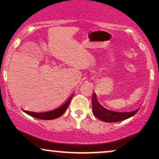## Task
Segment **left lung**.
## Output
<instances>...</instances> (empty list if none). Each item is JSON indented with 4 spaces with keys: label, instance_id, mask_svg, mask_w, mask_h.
<instances>
[{
    "label": "left lung",
    "instance_id": "obj_1",
    "mask_svg": "<svg viewBox=\"0 0 159 159\" xmlns=\"http://www.w3.org/2000/svg\"><path fill=\"white\" fill-rule=\"evenodd\" d=\"M92 106L93 113L94 116L98 120L105 122V123H116V122L126 120L128 118L134 116L140 109L138 108L137 110L129 111V112H117V111H110L102 106L101 104L98 102L96 94L95 93H93V95Z\"/></svg>",
    "mask_w": 159,
    "mask_h": 159
}]
</instances>
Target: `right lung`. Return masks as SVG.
Listing matches in <instances>:
<instances>
[{"label": "right lung", "mask_w": 159, "mask_h": 159, "mask_svg": "<svg viewBox=\"0 0 159 159\" xmlns=\"http://www.w3.org/2000/svg\"><path fill=\"white\" fill-rule=\"evenodd\" d=\"M72 96H73V95L71 96V97H69V99L67 100V101L63 105H61V106L57 107V108L54 109V110L47 111V112H40V113L32 112V111H28L25 110H23V111L25 113H26L27 114L30 115V116H33V117L37 118V119L46 120L56 119V118L60 117L61 115L64 114L66 110L67 107L69 106V103H70V101L71 99H72Z\"/></svg>", "instance_id": "obj_1"}]
</instances>
